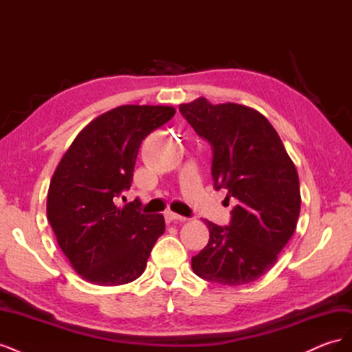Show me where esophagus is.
<instances>
[{"label": "esophagus", "instance_id": "obj_1", "mask_svg": "<svg viewBox=\"0 0 352 352\" xmlns=\"http://www.w3.org/2000/svg\"><path fill=\"white\" fill-rule=\"evenodd\" d=\"M166 219H167L168 221H186V220H188L186 217L179 216V214H176V212H173V211H167V212H166Z\"/></svg>", "mask_w": 352, "mask_h": 352}]
</instances>
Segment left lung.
Here are the masks:
<instances>
[{
	"label": "left lung",
	"instance_id": "8db88e82",
	"mask_svg": "<svg viewBox=\"0 0 352 352\" xmlns=\"http://www.w3.org/2000/svg\"><path fill=\"white\" fill-rule=\"evenodd\" d=\"M179 111L211 145L214 188L228 189L226 198L238 202L228 226L204 220L210 239L192 257V270L220 285L257 280L274 265L300 216V179L292 160L257 110L198 98L180 104Z\"/></svg>",
	"mask_w": 352,
	"mask_h": 352
}]
</instances>
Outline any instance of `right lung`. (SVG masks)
<instances>
[{
  "instance_id": "1",
  "label": "right lung",
  "mask_w": 352,
  "mask_h": 352,
  "mask_svg": "<svg viewBox=\"0 0 352 352\" xmlns=\"http://www.w3.org/2000/svg\"><path fill=\"white\" fill-rule=\"evenodd\" d=\"M167 105H122L101 114L76 136L52 175L47 216L61 251L85 280L101 286L140 278L166 225L144 214L135 199L114 202L131 189L145 138L175 116Z\"/></svg>"
}]
</instances>
